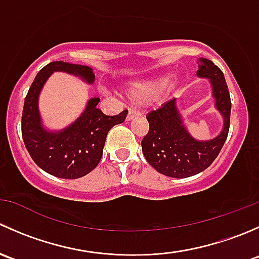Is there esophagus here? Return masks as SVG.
Wrapping results in <instances>:
<instances>
[{"label": "esophagus", "mask_w": 259, "mask_h": 259, "mask_svg": "<svg viewBox=\"0 0 259 259\" xmlns=\"http://www.w3.org/2000/svg\"><path fill=\"white\" fill-rule=\"evenodd\" d=\"M138 116H142V113H139L138 110H133V109H130L129 114H127L126 116V120L127 121H130V120H133L134 117H138Z\"/></svg>", "instance_id": "1"}]
</instances>
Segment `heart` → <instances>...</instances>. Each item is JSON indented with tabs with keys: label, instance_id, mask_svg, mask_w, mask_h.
Segmentation results:
<instances>
[{
	"label": "heart",
	"instance_id": "heart-1",
	"mask_svg": "<svg viewBox=\"0 0 259 259\" xmlns=\"http://www.w3.org/2000/svg\"><path fill=\"white\" fill-rule=\"evenodd\" d=\"M169 79V75H159L144 80L130 81L125 89L126 98L138 105L151 103L168 88V85H171Z\"/></svg>",
	"mask_w": 259,
	"mask_h": 259
}]
</instances>
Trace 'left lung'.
<instances>
[{
  "label": "left lung",
  "mask_w": 259,
  "mask_h": 259,
  "mask_svg": "<svg viewBox=\"0 0 259 259\" xmlns=\"http://www.w3.org/2000/svg\"><path fill=\"white\" fill-rule=\"evenodd\" d=\"M198 67L197 76L209 80L214 106L223 117V127L213 139H194L185 126L176 98L150 111L146 116L149 132L142 140L143 154L154 169L170 178H188L205 170L228 137L232 104L223 72L204 57L198 60Z\"/></svg>",
  "instance_id": "obj_1"
}]
</instances>
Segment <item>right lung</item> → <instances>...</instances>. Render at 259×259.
Returning <instances> with one entry per match:
<instances>
[{"label": "right lung", "instance_id": "obj_1", "mask_svg": "<svg viewBox=\"0 0 259 259\" xmlns=\"http://www.w3.org/2000/svg\"><path fill=\"white\" fill-rule=\"evenodd\" d=\"M55 71L75 75L86 83L95 81L93 69L83 65L54 61L42 67L25 98L21 121L23 143L32 160L46 173L62 179H77L98 166L109 130L124 122L127 111L109 116L96 108L100 99L91 98L82 114L69 126L59 132L45 129L38 96Z\"/></svg>", "mask_w": 259, "mask_h": 259}]
</instances>
